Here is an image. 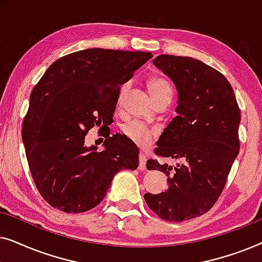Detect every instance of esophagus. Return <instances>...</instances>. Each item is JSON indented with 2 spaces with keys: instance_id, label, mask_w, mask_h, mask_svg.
Returning <instances> with one entry per match:
<instances>
[{
  "instance_id": "obj_1",
  "label": "esophagus",
  "mask_w": 262,
  "mask_h": 262,
  "mask_svg": "<svg viewBox=\"0 0 262 262\" xmlns=\"http://www.w3.org/2000/svg\"><path fill=\"white\" fill-rule=\"evenodd\" d=\"M139 170H146V156L145 154L141 152L139 154V166H138Z\"/></svg>"
}]
</instances>
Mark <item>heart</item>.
Segmentation results:
<instances>
[{"instance_id":"obj_1","label":"heart","mask_w":262,"mask_h":262,"mask_svg":"<svg viewBox=\"0 0 262 262\" xmlns=\"http://www.w3.org/2000/svg\"><path fill=\"white\" fill-rule=\"evenodd\" d=\"M128 88V84H124L123 87L120 88L119 93V102L123 99V95L126 93ZM150 95L154 101L160 98H163V96H168V98H171V94H173V89H171V85L168 83L166 80L163 78H154L149 82L148 84ZM121 132L125 137L130 139L139 146H145L148 145L154 136H155V130L151 127L146 126L145 124L141 123L138 120H132L127 121L121 125Z\"/></svg>"}]
</instances>
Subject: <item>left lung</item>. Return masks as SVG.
<instances>
[{
  "instance_id": "obj_1",
  "label": "left lung",
  "mask_w": 262,
  "mask_h": 262,
  "mask_svg": "<svg viewBox=\"0 0 262 262\" xmlns=\"http://www.w3.org/2000/svg\"><path fill=\"white\" fill-rule=\"evenodd\" d=\"M152 63L178 91L177 117L160 136L155 152L185 162L171 167L149 160L146 168L163 171L168 188L145 193L144 199L162 220L182 222L207 212L223 191L238 155L241 113L231 84L207 64L169 55Z\"/></svg>"
}]
</instances>
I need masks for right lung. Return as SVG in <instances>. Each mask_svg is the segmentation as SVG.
<instances>
[{"label": "right lung", "mask_w": 262, "mask_h": 262, "mask_svg": "<svg viewBox=\"0 0 262 262\" xmlns=\"http://www.w3.org/2000/svg\"><path fill=\"white\" fill-rule=\"evenodd\" d=\"M152 57L150 52L87 49L52 63L30 96L23 124L28 166L50 205L81 213L102 202L114 175L138 167V148L117 134L103 150L87 146L94 126L113 121L120 84Z\"/></svg>", "instance_id": "right-lung-1"}]
</instances>
